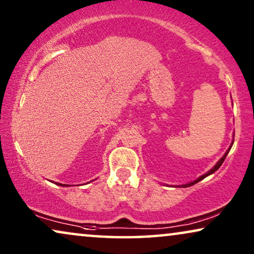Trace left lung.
<instances>
[{
  "mask_svg": "<svg viewBox=\"0 0 254 254\" xmlns=\"http://www.w3.org/2000/svg\"><path fill=\"white\" fill-rule=\"evenodd\" d=\"M232 144H234V142H232V143H231V145H230V147H229V149H228V150H227V152H225V154L223 155V157H222V158L220 159V161H218V162L216 163V164H215V166H214V168H213V169H210V170H209V171H208L207 173H204V175H203V176H201V177H199V178H197L196 180H194V182H192V183L185 184V185H179V186H176V187H190V186H193V185H194V184L199 183V182H200V180H202V179H204V178H206V177H208V176H209V175H211V173H214L215 171H217V170H218V169H220V166H221L222 164H223L224 159H225V157H227V155L229 154V151H230V149H231V147H232Z\"/></svg>",
  "mask_w": 254,
  "mask_h": 254,
  "instance_id": "obj_1",
  "label": "left lung"
}]
</instances>
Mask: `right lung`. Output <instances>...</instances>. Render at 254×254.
<instances>
[{"mask_svg":"<svg viewBox=\"0 0 254 254\" xmlns=\"http://www.w3.org/2000/svg\"><path fill=\"white\" fill-rule=\"evenodd\" d=\"M57 185H59V186H64V187H67V186H69V185H65V184H60V183H58Z\"/></svg>","mask_w":254,"mask_h":254,"instance_id":"obj_1","label":"right lung"}]
</instances>
